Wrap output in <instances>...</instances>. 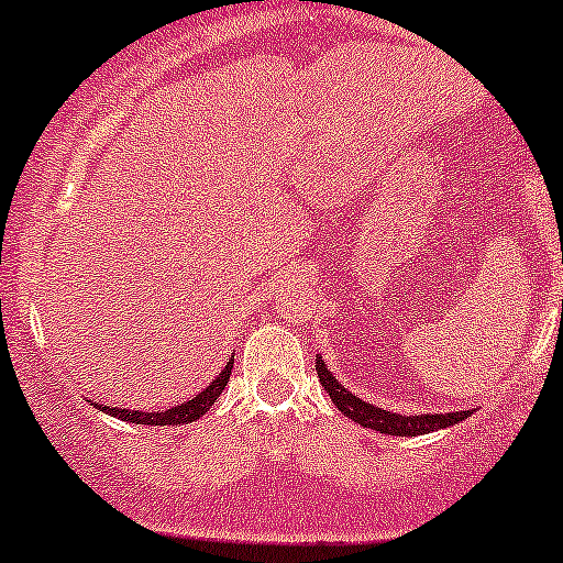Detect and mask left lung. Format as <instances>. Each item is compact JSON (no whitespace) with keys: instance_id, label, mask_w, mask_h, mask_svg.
<instances>
[{"instance_id":"1","label":"left lung","mask_w":563,"mask_h":563,"mask_svg":"<svg viewBox=\"0 0 563 563\" xmlns=\"http://www.w3.org/2000/svg\"><path fill=\"white\" fill-rule=\"evenodd\" d=\"M316 375H319L321 388L330 394V399L345 418L358 422L362 428H372V431L385 433V435H422L441 431V428L457 426V422L468 420L476 409H460V412H426V415H399L390 412V409L377 407L358 399L356 394H351L338 377L327 369V364L321 362V353H316Z\"/></svg>"}]
</instances>
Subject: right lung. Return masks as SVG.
Returning <instances> with one entry per match:
<instances>
[{"label":"right lung","mask_w":563,"mask_h":563,"mask_svg":"<svg viewBox=\"0 0 563 563\" xmlns=\"http://www.w3.org/2000/svg\"><path fill=\"white\" fill-rule=\"evenodd\" d=\"M231 366H233V356L225 362L223 372H220L214 380L207 385L205 390H199L194 399L178 404V407H169V409H124V407H106V404H98L92 401L95 409H100V412L111 415V418H119L124 422H135V426H188V422L199 420L201 415L210 412V407L214 401H218V396L223 394L225 383H229L231 377Z\"/></svg>","instance_id":"obj_1"}]
</instances>
